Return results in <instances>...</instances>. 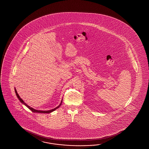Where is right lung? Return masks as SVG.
<instances>
[{
  "label": "right lung",
  "mask_w": 149,
  "mask_h": 149,
  "mask_svg": "<svg viewBox=\"0 0 149 149\" xmlns=\"http://www.w3.org/2000/svg\"><path fill=\"white\" fill-rule=\"evenodd\" d=\"M15 93H16V96H17V98H19V101L21 102L24 105H25L27 108H28L29 109H30L31 111H32L33 112H35V113H50L51 112H53V111H55V110H56L57 109L59 108L60 107L61 104H62V101H61V102L60 104L58 106H57L56 108H54L53 109H52L51 110H47V111H41V110H36L35 109H33V108H31V107H30V106H29L28 105L26 104V103H25L23 101V100L22 98H21L20 97H19V94H17V91H16V89L15 88Z\"/></svg>",
  "instance_id": "add662e5"
}]
</instances>
